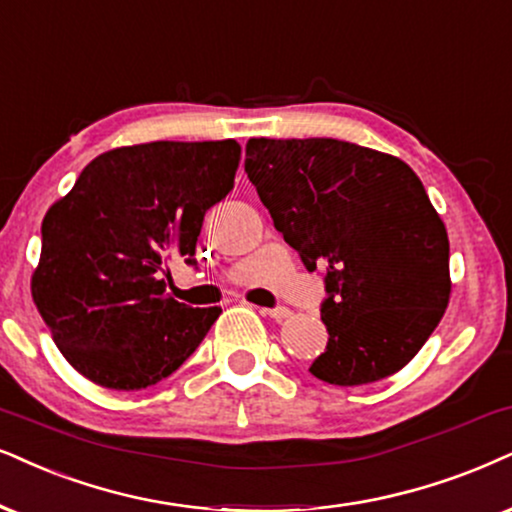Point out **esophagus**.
Here are the masks:
<instances>
[{
	"label": "esophagus",
	"mask_w": 512,
	"mask_h": 512,
	"mask_svg": "<svg viewBox=\"0 0 512 512\" xmlns=\"http://www.w3.org/2000/svg\"><path fill=\"white\" fill-rule=\"evenodd\" d=\"M260 314L269 316V319H274V321H283V319H288L293 312H290L288 307H274V309H260Z\"/></svg>",
	"instance_id": "esophagus-1"
}]
</instances>
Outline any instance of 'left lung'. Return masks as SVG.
<instances>
[{
	"label": "left lung",
	"mask_w": 512,
	"mask_h": 512,
	"mask_svg": "<svg viewBox=\"0 0 512 512\" xmlns=\"http://www.w3.org/2000/svg\"><path fill=\"white\" fill-rule=\"evenodd\" d=\"M245 172L290 248L326 271L328 345L309 373L383 380L416 357L451 295L449 236L404 160L338 139H250Z\"/></svg>",
	"instance_id": "1"
}]
</instances>
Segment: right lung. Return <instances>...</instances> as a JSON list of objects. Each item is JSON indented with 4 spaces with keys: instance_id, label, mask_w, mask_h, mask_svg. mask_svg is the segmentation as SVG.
Listing matches in <instances>:
<instances>
[{
    "instance_id": "obj_1",
    "label": "right lung",
    "mask_w": 512,
    "mask_h": 512,
    "mask_svg": "<svg viewBox=\"0 0 512 512\" xmlns=\"http://www.w3.org/2000/svg\"><path fill=\"white\" fill-rule=\"evenodd\" d=\"M238 163L234 139L113 148L47 210L30 290L77 373L134 392L196 352L222 309L177 302L158 276L174 255L196 264L205 212L234 189Z\"/></svg>"
}]
</instances>
